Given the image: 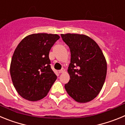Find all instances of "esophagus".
<instances>
[{
  "instance_id": "1",
  "label": "esophagus",
  "mask_w": 125,
  "mask_h": 125,
  "mask_svg": "<svg viewBox=\"0 0 125 125\" xmlns=\"http://www.w3.org/2000/svg\"><path fill=\"white\" fill-rule=\"evenodd\" d=\"M64 72H65V69H64V68H62V70L58 71V73H64Z\"/></svg>"
}]
</instances>
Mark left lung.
<instances>
[{
	"label": "left lung",
	"mask_w": 125,
	"mask_h": 125,
	"mask_svg": "<svg viewBox=\"0 0 125 125\" xmlns=\"http://www.w3.org/2000/svg\"><path fill=\"white\" fill-rule=\"evenodd\" d=\"M69 47L70 81L65 85L67 93L78 103L96 98L103 86L107 71L106 59L95 40L83 34H61Z\"/></svg>",
	"instance_id": "1"
}]
</instances>
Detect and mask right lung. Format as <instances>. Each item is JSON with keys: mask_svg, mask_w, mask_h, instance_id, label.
<instances>
[{"mask_svg": "<svg viewBox=\"0 0 125 125\" xmlns=\"http://www.w3.org/2000/svg\"><path fill=\"white\" fill-rule=\"evenodd\" d=\"M57 34L33 33L19 43L10 67L12 83L22 98L31 102L43 98L57 79L50 67L49 52Z\"/></svg>", "mask_w": 125, "mask_h": 125, "instance_id": "right-lung-1", "label": "right lung"}]
</instances>
